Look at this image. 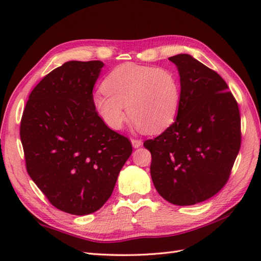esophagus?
<instances>
[{"label": "esophagus", "instance_id": "obj_1", "mask_svg": "<svg viewBox=\"0 0 261 261\" xmlns=\"http://www.w3.org/2000/svg\"><path fill=\"white\" fill-rule=\"evenodd\" d=\"M131 142H132V146H134V148H139L142 146V140H140V139H132Z\"/></svg>", "mask_w": 261, "mask_h": 261}]
</instances>
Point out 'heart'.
I'll use <instances>...</instances> for the list:
<instances>
[{"instance_id":"b5f03b06","label":"heart","mask_w":261,"mask_h":261,"mask_svg":"<svg viewBox=\"0 0 261 261\" xmlns=\"http://www.w3.org/2000/svg\"><path fill=\"white\" fill-rule=\"evenodd\" d=\"M93 105L104 123L120 130L127 120L146 134H160L173 123L180 104V83L166 69L124 64L105 77Z\"/></svg>"}]
</instances>
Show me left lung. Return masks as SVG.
<instances>
[{
  "instance_id": "1",
  "label": "left lung",
  "mask_w": 261,
  "mask_h": 261,
  "mask_svg": "<svg viewBox=\"0 0 261 261\" xmlns=\"http://www.w3.org/2000/svg\"><path fill=\"white\" fill-rule=\"evenodd\" d=\"M180 77L175 122L143 142L157 192L175 205L206 201L229 180L241 146L239 107L224 80L187 54L169 57Z\"/></svg>"
}]
</instances>
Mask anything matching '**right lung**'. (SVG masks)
<instances>
[{"label":"right lung","mask_w":261,"mask_h":261,"mask_svg":"<svg viewBox=\"0 0 261 261\" xmlns=\"http://www.w3.org/2000/svg\"><path fill=\"white\" fill-rule=\"evenodd\" d=\"M103 66L73 60L54 69L30 93L21 119L28 174L55 207L74 215L103 206L132 152L94 109Z\"/></svg>","instance_id":"add662e5"}]
</instances>
